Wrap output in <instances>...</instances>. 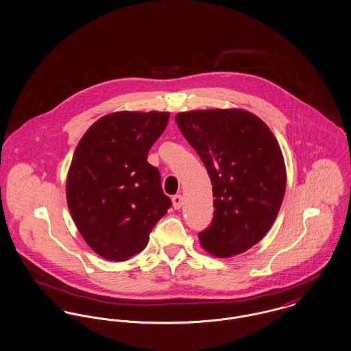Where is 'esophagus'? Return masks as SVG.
I'll return each mask as SVG.
<instances>
[{
  "label": "esophagus",
  "instance_id": "1",
  "mask_svg": "<svg viewBox=\"0 0 351 351\" xmlns=\"http://www.w3.org/2000/svg\"><path fill=\"white\" fill-rule=\"evenodd\" d=\"M172 204H173L175 210H180L182 206H183V196L182 195H175L172 197Z\"/></svg>",
  "mask_w": 351,
  "mask_h": 351
}]
</instances>
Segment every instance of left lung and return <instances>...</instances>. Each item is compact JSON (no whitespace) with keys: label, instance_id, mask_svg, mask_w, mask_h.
Segmentation results:
<instances>
[{"label":"left lung","instance_id":"obj_1","mask_svg":"<svg viewBox=\"0 0 351 351\" xmlns=\"http://www.w3.org/2000/svg\"><path fill=\"white\" fill-rule=\"evenodd\" d=\"M176 124L206 165L214 219L199 234L216 258H231L261 242L274 224L286 191L278 140L256 114L239 108L180 112Z\"/></svg>","mask_w":351,"mask_h":351}]
</instances>
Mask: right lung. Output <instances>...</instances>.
Wrapping results in <instances>:
<instances>
[{"instance_id":"obj_1","label":"right lung","mask_w":351,"mask_h":351,"mask_svg":"<svg viewBox=\"0 0 351 351\" xmlns=\"http://www.w3.org/2000/svg\"><path fill=\"white\" fill-rule=\"evenodd\" d=\"M168 112H113L81 137L66 178V203L86 244L104 259L141 252L172 202L158 168L147 162Z\"/></svg>"}]
</instances>
